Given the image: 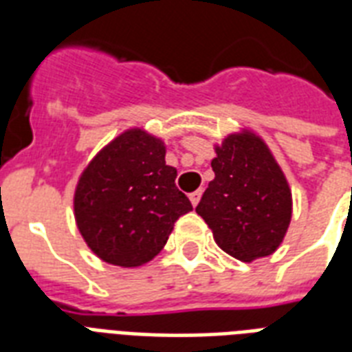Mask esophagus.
<instances>
[{
	"label": "esophagus",
	"instance_id": "esophagus-1",
	"mask_svg": "<svg viewBox=\"0 0 352 352\" xmlns=\"http://www.w3.org/2000/svg\"><path fill=\"white\" fill-rule=\"evenodd\" d=\"M201 195H203V192H201V190H195V192L190 193V201H192L193 206H197L199 201H201Z\"/></svg>",
	"mask_w": 352,
	"mask_h": 352
}]
</instances>
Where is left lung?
<instances>
[{"mask_svg":"<svg viewBox=\"0 0 352 352\" xmlns=\"http://www.w3.org/2000/svg\"><path fill=\"white\" fill-rule=\"evenodd\" d=\"M215 179L197 204L215 243L250 263L270 256L283 241L292 215V193L283 171L261 138L250 131L228 135L215 148Z\"/></svg>","mask_w":352,"mask_h":352,"instance_id":"left-lung-1","label":"left lung"}]
</instances>
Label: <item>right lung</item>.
<instances>
[{
    "label": "right lung",
    "mask_w": 352,
    "mask_h": 352,
    "mask_svg": "<svg viewBox=\"0 0 352 352\" xmlns=\"http://www.w3.org/2000/svg\"><path fill=\"white\" fill-rule=\"evenodd\" d=\"M160 138L127 129L91 160L74 192V217L87 246L106 263L140 267L170 237L192 203L175 186Z\"/></svg>",
    "instance_id": "1"
}]
</instances>
